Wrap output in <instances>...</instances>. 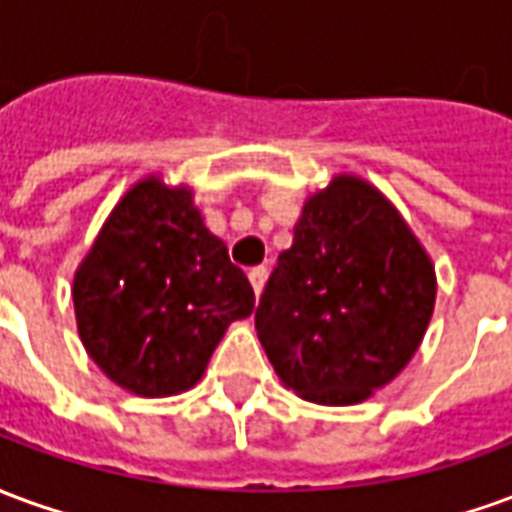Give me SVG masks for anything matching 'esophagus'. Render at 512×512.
<instances>
[{
  "label": "esophagus",
  "instance_id": "esophagus-1",
  "mask_svg": "<svg viewBox=\"0 0 512 512\" xmlns=\"http://www.w3.org/2000/svg\"><path fill=\"white\" fill-rule=\"evenodd\" d=\"M266 277H268L266 266H257V268H252V271H249V282H252V288H255V296H260V293H263Z\"/></svg>",
  "mask_w": 512,
  "mask_h": 512
}]
</instances>
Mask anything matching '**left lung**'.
I'll return each instance as SVG.
<instances>
[{"label": "left lung", "instance_id": "left-lung-1", "mask_svg": "<svg viewBox=\"0 0 512 512\" xmlns=\"http://www.w3.org/2000/svg\"><path fill=\"white\" fill-rule=\"evenodd\" d=\"M433 304V263L395 205L367 180L337 175L304 202L255 329L282 384L351 406L417 354Z\"/></svg>", "mask_w": 512, "mask_h": 512}]
</instances>
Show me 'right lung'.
Listing matches in <instances>:
<instances>
[{
	"label": "right lung",
	"instance_id": "1",
	"mask_svg": "<svg viewBox=\"0 0 512 512\" xmlns=\"http://www.w3.org/2000/svg\"><path fill=\"white\" fill-rule=\"evenodd\" d=\"M87 354L117 386L169 397L197 384L255 290L205 227L191 189L139 180L101 227L73 277Z\"/></svg>",
	"mask_w": 512,
	"mask_h": 512
}]
</instances>
